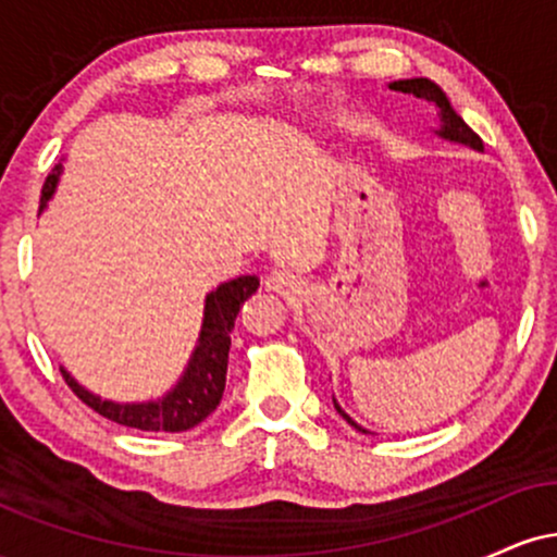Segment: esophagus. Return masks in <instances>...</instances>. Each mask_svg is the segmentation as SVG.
Wrapping results in <instances>:
<instances>
[{"mask_svg":"<svg viewBox=\"0 0 557 557\" xmlns=\"http://www.w3.org/2000/svg\"><path fill=\"white\" fill-rule=\"evenodd\" d=\"M267 287H270V290H274V293H293L298 287V280H296V274L293 272H287V270H274V272H270L267 274Z\"/></svg>","mask_w":557,"mask_h":557,"instance_id":"1","label":"esophagus"}]
</instances>
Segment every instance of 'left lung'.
I'll list each match as a JSON object with an SVG mask.
<instances>
[{
    "mask_svg": "<svg viewBox=\"0 0 557 557\" xmlns=\"http://www.w3.org/2000/svg\"><path fill=\"white\" fill-rule=\"evenodd\" d=\"M389 88H393V91L413 94V96H417V99L434 101V104L440 107V123H443V127H440V131H437L440 136H443V138H450V140H458V144H466V146H471V149H479V151H482V146H484V144H482V138H479L476 133L471 131V127L463 123L461 114H456V110H453V107H450V101H447V96L443 94V88L434 86L432 81H426V78L395 81V83H389ZM335 408H337V411H341V417H343L345 421H348L350 426H356V430L367 434V430H361V426L356 424V421L350 419L348 413H343V408L337 406V403H335Z\"/></svg>",
    "mask_w": 557,
    "mask_h": 557,
    "instance_id": "obj_1",
    "label": "left lung"
}]
</instances>
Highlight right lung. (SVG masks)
Segmentation results:
<instances>
[{
    "label": "right lung",
    "mask_w": 557,
    "mask_h": 557,
    "mask_svg": "<svg viewBox=\"0 0 557 557\" xmlns=\"http://www.w3.org/2000/svg\"><path fill=\"white\" fill-rule=\"evenodd\" d=\"M60 164L49 172L47 183L41 188V209L52 198L57 181H60ZM259 277L257 274H240V277L222 283L216 290L207 296L203 306V324L198 345L190 356L188 369L183 380L172 387V393L164 395L162 400L151 403H112L101 400L96 395L83 389L78 382L62 369L67 387L78 398L94 408L99 417L114 421V424L133 426L140 432H185L201 424L209 413L220 406L222 393H225L227 376V354H230V332L235 327L243 300L251 293H257Z\"/></svg>",
    "instance_id": "add662e5"
}]
</instances>
